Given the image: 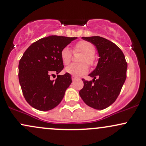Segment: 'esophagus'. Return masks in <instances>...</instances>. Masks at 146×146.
Segmentation results:
<instances>
[{"label":"esophagus","instance_id":"esophagus-1","mask_svg":"<svg viewBox=\"0 0 146 146\" xmlns=\"http://www.w3.org/2000/svg\"><path fill=\"white\" fill-rule=\"evenodd\" d=\"M77 78L76 77V76H72V81H74V80H76Z\"/></svg>","mask_w":146,"mask_h":146}]
</instances>
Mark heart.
Wrapping results in <instances>:
<instances>
[{
	"label": "heart",
	"instance_id": "heart-1",
	"mask_svg": "<svg viewBox=\"0 0 146 146\" xmlns=\"http://www.w3.org/2000/svg\"><path fill=\"white\" fill-rule=\"evenodd\" d=\"M74 51H81L84 53V55L81 59V62H82V63L71 64L65 68V72L73 76H79L86 74L88 70V67L86 62H87L89 65H93L95 63V46L90 42L81 40L74 45ZM60 56L62 63L67 65L72 60V53L68 46H65L61 50Z\"/></svg>",
	"mask_w": 146,
	"mask_h": 146
}]
</instances>
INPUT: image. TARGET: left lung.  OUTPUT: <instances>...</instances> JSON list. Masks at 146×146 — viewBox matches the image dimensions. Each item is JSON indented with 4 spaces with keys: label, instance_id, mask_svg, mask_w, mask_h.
I'll use <instances>...</instances> for the list:
<instances>
[{
    "label": "left lung",
    "instance_id": "obj_1",
    "mask_svg": "<svg viewBox=\"0 0 146 146\" xmlns=\"http://www.w3.org/2000/svg\"><path fill=\"white\" fill-rule=\"evenodd\" d=\"M97 47L98 65L89 74L92 81H84L79 95L88 106L102 110L116 100L127 77V63L123 51L113 42L100 36L82 37Z\"/></svg>",
    "mask_w": 146,
    "mask_h": 146
}]
</instances>
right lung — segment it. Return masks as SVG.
Returning <instances> with one entry per match:
<instances>
[{
	"label": "right lung",
	"mask_w": 146,
	"mask_h": 146,
	"mask_svg": "<svg viewBox=\"0 0 146 146\" xmlns=\"http://www.w3.org/2000/svg\"><path fill=\"white\" fill-rule=\"evenodd\" d=\"M76 37L51 35L33 43L19 63V80L25 100L35 109L48 111L57 106L72 83L70 74H58L63 69L60 51Z\"/></svg>",
	"instance_id": "add662e5"
}]
</instances>
